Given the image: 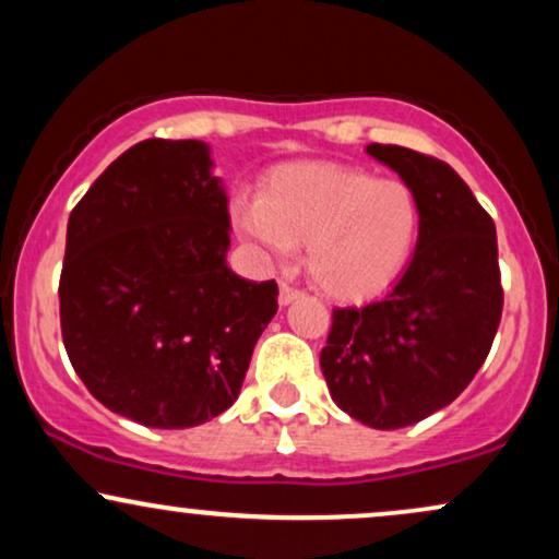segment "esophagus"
<instances>
[{
  "label": "esophagus",
  "mask_w": 559,
  "mask_h": 559,
  "mask_svg": "<svg viewBox=\"0 0 559 559\" xmlns=\"http://www.w3.org/2000/svg\"><path fill=\"white\" fill-rule=\"evenodd\" d=\"M301 294H305V292H301V288L292 286V284H286V281H284V284H281L278 301H281V305H292V301H294V299H299Z\"/></svg>",
  "instance_id": "34e87169"
}]
</instances>
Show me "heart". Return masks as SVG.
Returning a JSON list of instances; mask_svg holds the SVG:
<instances>
[{
	"label": "heart",
	"instance_id": "obj_1",
	"mask_svg": "<svg viewBox=\"0 0 559 559\" xmlns=\"http://www.w3.org/2000/svg\"><path fill=\"white\" fill-rule=\"evenodd\" d=\"M230 217L243 239L278 260L305 243L312 284L336 299H368L400 278L420 236V202L400 178L294 163L275 168L260 197L239 194Z\"/></svg>",
	"mask_w": 559,
	"mask_h": 559
}]
</instances>
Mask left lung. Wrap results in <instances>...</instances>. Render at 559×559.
I'll list each match as a JSON object with an SVG mask.
<instances>
[{"instance_id": "1", "label": "left lung", "mask_w": 559, "mask_h": 559, "mask_svg": "<svg viewBox=\"0 0 559 559\" xmlns=\"http://www.w3.org/2000/svg\"><path fill=\"white\" fill-rule=\"evenodd\" d=\"M368 155L420 202L407 271L383 299L336 307L320 368L333 402L370 428L413 426L463 394L502 320L497 228L447 163L396 144Z\"/></svg>"}]
</instances>
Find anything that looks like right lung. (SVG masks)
<instances>
[{
	"label": "right lung",
	"instance_id": "right-lung-1",
	"mask_svg": "<svg viewBox=\"0 0 559 559\" xmlns=\"http://www.w3.org/2000/svg\"><path fill=\"white\" fill-rule=\"evenodd\" d=\"M204 141L146 139L68 221L60 325L70 365L112 413L191 428L239 396L278 310L275 281L228 267V199Z\"/></svg>",
	"mask_w": 559,
	"mask_h": 559
}]
</instances>
